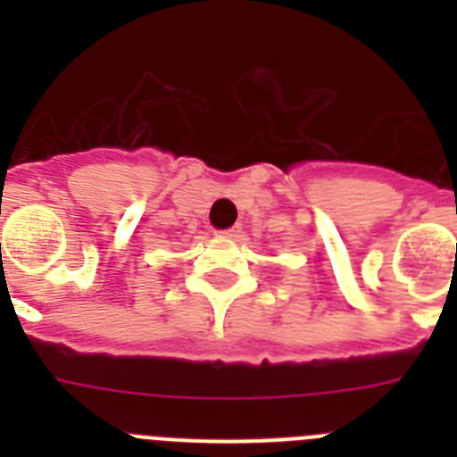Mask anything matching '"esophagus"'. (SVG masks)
<instances>
[{"instance_id":"1","label":"esophagus","mask_w":457,"mask_h":457,"mask_svg":"<svg viewBox=\"0 0 457 457\" xmlns=\"http://www.w3.org/2000/svg\"><path fill=\"white\" fill-rule=\"evenodd\" d=\"M221 236H228V237H233V236H237V233H240V226H231V228H226V231H220Z\"/></svg>"}]
</instances>
